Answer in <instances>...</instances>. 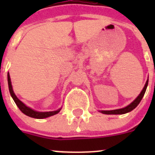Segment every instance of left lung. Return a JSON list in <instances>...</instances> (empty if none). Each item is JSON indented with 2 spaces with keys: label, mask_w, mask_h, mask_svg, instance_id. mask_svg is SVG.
<instances>
[{
  "label": "left lung",
  "mask_w": 155,
  "mask_h": 155,
  "mask_svg": "<svg viewBox=\"0 0 155 155\" xmlns=\"http://www.w3.org/2000/svg\"><path fill=\"white\" fill-rule=\"evenodd\" d=\"M147 84H148V79L147 80L146 83H145V85L143 87V88L142 89L141 92L140 93V94L135 99L131 102L130 105H128L127 106L124 108H122V109H114V110H99L100 113H103V114H107V115H122V114H125V113H130L132 110H134L135 108L139 105V103L141 101L142 98L143 97L145 94V91H146V89H147Z\"/></svg>",
  "instance_id": "1"
}]
</instances>
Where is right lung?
<instances>
[{
    "label": "right lung",
    "instance_id": "obj_1",
    "mask_svg": "<svg viewBox=\"0 0 155 155\" xmlns=\"http://www.w3.org/2000/svg\"><path fill=\"white\" fill-rule=\"evenodd\" d=\"M8 88H9V91H10V94L12 95V98L15 101V104L17 105V106L18 107V109L22 112L24 114H25L26 116H29V117H32V118L35 119H44L47 118V117H50V116H53V115H56L61 110V109H57L56 111H50V112H38V111H35L34 109H31L30 107L27 106L26 105H25L21 100H19L18 98V97L16 96L15 92L13 91V88H12V81H11V78L9 73H8Z\"/></svg>",
    "mask_w": 155,
    "mask_h": 155
}]
</instances>
